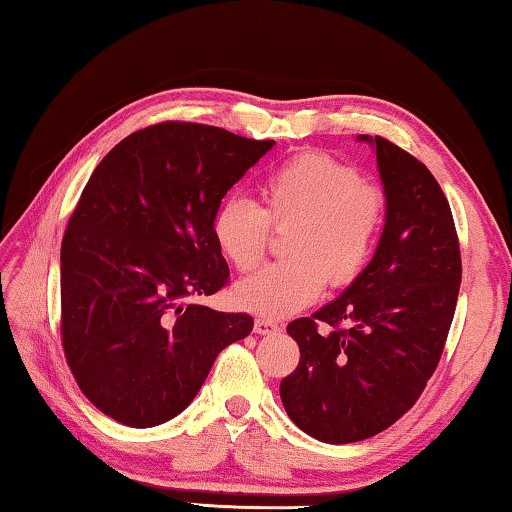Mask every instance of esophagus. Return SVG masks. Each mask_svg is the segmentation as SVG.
<instances>
[{
    "mask_svg": "<svg viewBox=\"0 0 512 512\" xmlns=\"http://www.w3.org/2000/svg\"><path fill=\"white\" fill-rule=\"evenodd\" d=\"M255 332L262 336L275 334V332H280V325H277L271 318H255Z\"/></svg>",
    "mask_w": 512,
    "mask_h": 512,
    "instance_id": "1",
    "label": "esophagus"
}]
</instances>
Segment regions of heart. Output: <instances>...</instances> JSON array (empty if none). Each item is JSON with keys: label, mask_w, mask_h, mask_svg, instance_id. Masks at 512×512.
I'll return each instance as SVG.
<instances>
[{"label": "heart", "mask_w": 512, "mask_h": 512, "mask_svg": "<svg viewBox=\"0 0 512 512\" xmlns=\"http://www.w3.org/2000/svg\"><path fill=\"white\" fill-rule=\"evenodd\" d=\"M262 207L230 196L212 216V239L219 253L250 271L266 253L273 228H289L287 262L268 264L237 282L235 298L259 316H289L325 291L350 284L375 250L384 196L359 171L325 153H300L268 171Z\"/></svg>", "instance_id": "obj_1"}]
</instances>
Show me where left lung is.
I'll return each mask as SVG.
<instances>
[{
  "mask_svg": "<svg viewBox=\"0 0 512 512\" xmlns=\"http://www.w3.org/2000/svg\"><path fill=\"white\" fill-rule=\"evenodd\" d=\"M359 140L377 153L384 232L339 298L289 323L300 363L280 384L289 418L332 445L377 436L418 402L443 354L463 273L454 216L431 171L384 137Z\"/></svg>",
  "mask_w": 512,
  "mask_h": 512,
  "instance_id": "8db88e82",
  "label": "left lung"
}]
</instances>
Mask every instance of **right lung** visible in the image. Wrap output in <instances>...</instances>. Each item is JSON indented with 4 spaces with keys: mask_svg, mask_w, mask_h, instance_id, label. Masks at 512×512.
<instances>
[{
    "mask_svg": "<svg viewBox=\"0 0 512 512\" xmlns=\"http://www.w3.org/2000/svg\"><path fill=\"white\" fill-rule=\"evenodd\" d=\"M189 121L121 140L85 185L60 246V336L83 395L126 427L176 418L214 359L253 329L198 305L228 284L212 216L273 149Z\"/></svg>",
    "mask_w": 512,
    "mask_h": 512,
    "instance_id": "add662e5",
    "label": "right lung"
}]
</instances>
